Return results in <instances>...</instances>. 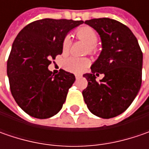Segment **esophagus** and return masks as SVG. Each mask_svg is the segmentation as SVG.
Masks as SVG:
<instances>
[{"mask_svg": "<svg viewBox=\"0 0 149 149\" xmlns=\"http://www.w3.org/2000/svg\"><path fill=\"white\" fill-rule=\"evenodd\" d=\"M81 77H82V74H75V78H76L77 79Z\"/></svg>", "mask_w": 149, "mask_h": 149, "instance_id": "obj_1", "label": "esophagus"}]
</instances>
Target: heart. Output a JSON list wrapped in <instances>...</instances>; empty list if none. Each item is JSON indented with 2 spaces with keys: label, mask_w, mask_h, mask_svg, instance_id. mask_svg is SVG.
<instances>
[{
  "label": "heart",
  "mask_w": 149,
  "mask_h": 149,
  "mask_svg": "<svg viewBox=\"0 0 149 149\" xmlns=\"http://www.w3.org/2000/svg\"><path fill=\"white\" fill-rule=\"evenodd\" d=\"M76 36L79 39L84 40L85 43L89 45V51L90 53H94L95 51V45L98 41V36L95 31L89 26H83L79 28L76 31ZM70 46V38L65 37L62 42V49L64 52H67ZM89 60L87 58L84 57H75L71 56L66 59L65 61V69L68 71L73 73H79L82 72L89 65Z\"/></svg>",
  "instance_id": "1"
}]
</instances>
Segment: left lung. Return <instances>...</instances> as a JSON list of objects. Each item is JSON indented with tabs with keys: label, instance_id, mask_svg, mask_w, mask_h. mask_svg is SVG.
Masks as SVG:
<instances>
[{
	"label": "left lung",
	"instance_id": "obj_1",
	"mask_svg": "<svg viewBox=\"0 0 149 149\" xmlns=\"http://www.w3.org/2000/svg\"><path fill=\"white\" fill-rule=\"evenodd\" d=\"M99 33L102 51L91 65V74L83 76L88 86L82 92L93 114L103 118L116 117L125 111L137 96L142 84L143 53L129 27L109 18L85 20ZM105 77L97 82L95 74Z\"/></svg>",
	"mask_w": 149,
	"mask_h": 149
}]
</instances>
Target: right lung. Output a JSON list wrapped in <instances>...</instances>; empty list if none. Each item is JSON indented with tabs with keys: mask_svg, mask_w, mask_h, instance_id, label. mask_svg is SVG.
I'll return each mask as SVG.
<instances>
[{
	"mask_svg": "<svg viewBox=\"0 0 149 149\" xmlns=\"http://www.w3.org/2000/svg\"><path fill=\"white\" fill-rule=\"evenodd\" d=\"M83 23L66 19L36 20L15 39L7 60L10 89L17 104L30 116L48 118L62 109L75 77L64 70L52 74L48 66L62 54L66 35Z\"/></svg>",
	"mask_w": 149,
	"mask_h": 149,
	"instance_id": "1",
	"label": "right lung"
}]
</instances>
